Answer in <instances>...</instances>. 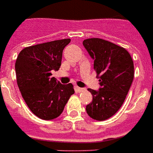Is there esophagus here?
Segmentation results:
<instances>
[{"label":"esophagus","mask_w":153,"mask_h":153,"mask_svg":"<svg viewBox=\"0 0 153 153\" xmlns=\"http://www.w3.org/2000/svg\"><path fill=\"white\" fill-rule=\"evenodd\" d=\"M76 91H78V92H82L85 91V88H82V87H78V86H76Z\"/></svg>","instance_id":"34e87169"}]
</instances>
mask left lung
<instances>
[{"mask_svg": "<svg viewBox=\"0 0 153 153\" xmlns=\"http://www.w3.org/2000/svg\"><path fill=\"white\" fill-rule=\"evenodd\" d=\"M82 44L94 60V69L100 79L98 91L88 89L93 98L85 110L93 120H105L124 102L134 80V62L125 48L109 41L94 38Z\"/></svg>", "mask_w": 153, "mask_h": 153, "instance_id": "1", "label": "left lung"}]
</instances>
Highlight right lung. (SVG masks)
Listing matches in <instances>:
<instances>
[{
  "instance_id": "right-lung-1",
  "label": "right lung",
  "mask_w": 153,
  "mask_h": 153,
  "mask_svg": "<svg viewBox=\"0 0 153 153\" xmlns=\"http://www.w3.org/2000/svg\"><path fill=\"white\" fill-rule=\"evenodd\" d=\"M70 42V39H65L27 47L16 59V80L22 97L42 120L59 116L75 93L71 83L63 85L51 76V71L60 68L62 51Z\"/></svg>"
}]
</instances>
